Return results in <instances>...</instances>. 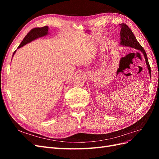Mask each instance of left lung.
I'll use <instances>...</instances> for the list:
<instances>
[{
  "instance_id": "left-lung-1",
  "label": "left lung",
  "mask_w": 159,
  "mask_h": 159,
  "mask_svg": "<svg viewBox=\"0 0 159 159\" xmlns=\"http://www.w3.org/2000/svg\"><path fill=\"white\" fill-rule=\"evenodd\" d=\"M120 28H121V32H120V45L127 47H131L133 48H134L138 50H140L143 54L144 57H145L146 64L147 66V68L148 70L149 75H150V78L151 77V70L150 65L148 64V58L147 57V54L144 50L143 48L141 45L139 44L138 41L137 40L135 36L133 34V32L130 29L129 26L126 25L125 24H121L119 25Z\"/></svg>"
}]
</instances>
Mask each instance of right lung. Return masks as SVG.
Wrapping results in <instances>:
<instances>
[{
    "instance_id": "obj_1",
    "label": "right lung",
    "mask_w": 159,
    "mask_h": 159,
    "mask_svg": "<svg viewBox=\"0 0 159 159\" xmlns=\"http://www.w3.org/2000/svg\"><path fill=\"white\" fill-rule=\"evenodd\" d=\"M48 30H49L48 26H44L42 28H33V29H32L28 33V34L25 37V38H24L23 40L20 43V44L19 45V46L18 47V49L24 46L25 45L28 44V43L31 42L32 41L37 39V38L47 36L49 34ZM16 50L14 51V52L13 53L12 57L14 55V54L16 53Z\"/></svg>"
}]
</instances>
